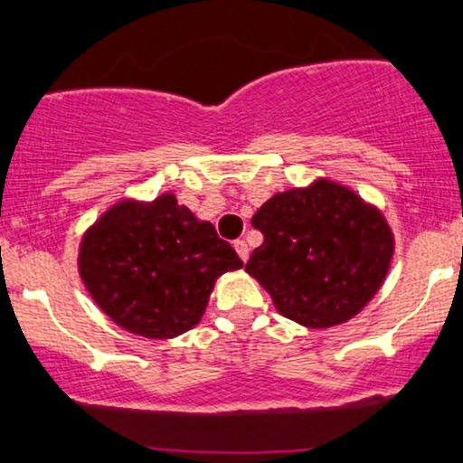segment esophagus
Returning a JSON list of instances; mask_svg holds the SVG:
<instances>
[{"mask_svg":"<svg viewBox=\"0 0 463 463\" xmlns=\"http://www.w3.org/2000/svg\"><path fill=\"white\" fill-rule=\"evenodd\" d=\"M232 248H235L237 255L241 257V261H246V259H248V243L243 240H235V241H232Z\"/></svg>","mask_w":463,"mask_h":463,"instance_id":"1","label":"esophagus"}]
</instances>
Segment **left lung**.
Returning a JSON list of instances; mask_svg holds the SVG:
<instances>
[{
  "mask_svg": "<svg viewBox=\"0 0 463 463\" xmlns=\"http://www.w3.org/2000/svg\"><path fill=\"white\" fill-rule=\"evenodd\" d=\"M263 243L246 270L283 317L334 327L355 317L389 272L393 232L383 213L329 180L277 193L252 217Z\"/></svg>",
  "mask_w": 463,
  "mask_h": 463,
  "instance_id": "8db88e82",
  "label": "left lung"
}]
</instances>
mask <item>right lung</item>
Instances as JSON below:
<instances>
[{
  "label": "right lung",
  "instance_id": "add662e5",
  "mask_svg": "<svg viewBox=\"0 0 463 463\" xmlns=\"http://www.w3.org/2000/svg\"><path fill=\"white\" fill-rule=\"evenodd\" d=\"M243 261L215 226L165 193L120 202L85 232L79 270L99 307L127 332L174 338L200 323L215 279Z\"/></svg>",
  "mask_w": 463,
  "mask_h": 463
}]
</instances>
